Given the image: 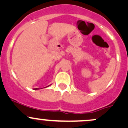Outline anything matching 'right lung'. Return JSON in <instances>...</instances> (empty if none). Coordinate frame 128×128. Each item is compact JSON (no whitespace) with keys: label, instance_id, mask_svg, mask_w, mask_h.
Listing matches in <instances>:
<instances>
[{"label":"right lung","instance_id":"1","mask_svg":"<svg viewBox=\"0 0 128 128\" xmlns=\"http://www.w3.org/2000/svg\"><path fill=\"white\" fill-rule=\"evenodd\" d=\"M37 89H38V88H35V90H37Z\"/></svg>","mask_w":128,"mask_h":128}]
</instances>
